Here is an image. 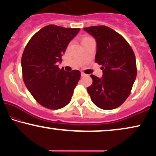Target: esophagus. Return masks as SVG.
<instances>
[{
    "label": "esophagus",
    "mask_w": 156,
    "mask_h": 156,
    "mask_svg": "<svg viewBox=\"0 0 156 156\" xmlns=\"http://www.w3.org/2000/svg\"><path fill=\"white\" fill-rule=\"evenodd\" d=\"M81 76H87V74H84V72H82V73H81Z\"/></svg>",
    "instance_id": "obj_1"
}]
</instances>
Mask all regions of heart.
Wrapping results in <instances>:
<instances>
[{
	"instance_id": "b5f03b06",
	"label": "heart",
	"mask_w": 156,
	"mask_h": 156,
	"mask_svg": "<svg viewBox=\"0 0 156 156\" xmlns=\"http://www.w3.org/2000/svg\"><path fill=\"white\" fill-rule=\"evenodd\" d=\"M90 39H91V38L89 37H84L82 39V42H84V41H87V40H90Z\"/></svg>"
}]
</instances>
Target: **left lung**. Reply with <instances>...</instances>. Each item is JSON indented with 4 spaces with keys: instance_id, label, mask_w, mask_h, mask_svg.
Here are the masks:
<instances>
[{
    "instance_id": "obj_1",
    "label": "left lung",
    "mask_w": 156,
    "mask_h": 156,
    "mask_svg": "<svg viewBox=\"0 0 156 156\" xmlns=\"http://www.w3.org/2000/svg\"><path fill=\"white\" fill-rule=\"evenodd\" d=\"M84 30L97 42L95 62L102 65L103 75L91 74L93 82L87 87L91 100L104 110L121 106L131 93L136 78L133 51L118 33L106 26H91Z\"/></svg>"
}]
</instances>
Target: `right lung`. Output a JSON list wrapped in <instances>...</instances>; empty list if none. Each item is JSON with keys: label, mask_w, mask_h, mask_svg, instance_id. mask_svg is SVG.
I'll list each match as a JSON object with an SVG mask.
<instances>
[{"label": "right lung", "mask_w": 156, "mask_h": 156, "mask_svg": "<svg viewBox=\"0 0 156 156\" xmlns=\"http://www.w3.org/2000/svg\"><path fill=\"white\" fill-rule=\"evenodd\" d=\"M80 28L49 25L33 36L21 59L23 81L32 96L50 109H59L71 101L80 79L79 70L66 72L57 63Z\"/></svg>", "instance_id": "right-lung-1"}]
</instances>
